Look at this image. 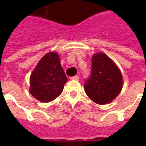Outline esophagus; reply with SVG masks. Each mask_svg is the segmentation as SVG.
Returning <instances> with one entry per match:
<instances>
[{"instance_id": "1", "label": "esophagus", "mask_w": 146, "mask_h": 146, "mask_svg": "<svg viewBox=\"0 0 146 146\" xmlns=\"http://www.w3.org/2000/svg\"><path fill=\"white\" fill-rule=\"evenodd\" d=\"M80 79V76H72L71 77V80H78Z\"/></svg>"}]
</instances>
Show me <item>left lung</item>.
Masks as SVG:
<instances>
[{
  "mask_svg": "<svg viewBox=\"0 0 146 146\" xmlns=\"http://www.w3.org/2000/svg\"><path fill=\"white\" fill-rule=\"evenodd\" d=\"M92 63L91 76L84 84L86 94L97 104L110 103L122 90L121 72L104 53L94 54Z\"/></svg>",
  "mask_w": 146,
  "mask_h": 146,
  "instance_id": "obj_1",
  "label": "left lung"
}]
</instances>
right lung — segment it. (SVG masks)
<instances>
[{
	"label": "right lung",
	"instance_id": "1",
	"mask_svg": "<svg viewBox=\"0 0 146 146\" xmlns=\"http://www.w3.org/2000/svg\"><path fill=\"white\" fill-rule=\"evenodd\" d=\"M67 80L58 53L48 52L30 75V92L39 101L49 102L61 95Z\"/></svg>",
	"mask_w": 146,
	"mask_h": 146
}]
</instances>
